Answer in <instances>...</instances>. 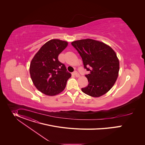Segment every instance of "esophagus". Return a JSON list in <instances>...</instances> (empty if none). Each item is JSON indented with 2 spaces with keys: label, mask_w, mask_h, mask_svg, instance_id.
I'll use <instances>...</instances> for the list:
<instances>
[{
  "label": "esophagus",
  "mask_w": 145,
  "mask_h": 145,
  "mask_svg": "<svg viewBox=\"0 0 145 145\" xmlns=\"http://www.w3.org/2000/svg\"><path fill=\"white\" fill-rule=\"evenodd\" d=\"M73 74H74V75H75L76 77H77V78H79V77H80V75H79V74L77 72V71H74V72H73Z\"/></svg>",
  "instance_id": "obj_1"
}]
</instances>
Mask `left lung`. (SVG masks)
Masks as SVG:
<instances>
[{
	"mask_svg": "<svg viewBox=\"0 0 145 145\" xmlns=\"http://www.w3.org/2000/svg\"><path fill=\"white\" fill-rule=\"evenodd\" d=\"M89 73L85 75L88 85L82 88L85 94L99 97L113 87L118 76L120 61L115 51L103 42L84 39L72 42ZM88 66H90V69Z\"/></svg>",
	"mask_w": 145,
	"mask_h": 145,
	"instance_id": "8db88e82",
	"label": "left lung"
}]
</instances>
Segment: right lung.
<instances>
[{"label":"right lung","instance_id":"1","mask_svg":"<svg viewBox=\"0 0 145 145\" xmlns=\"http://www.w3.org/2000/svg\"><path fill=\"white\" fill-rule=\"evenodd\" d=\"M67 45L65 41L51 40L42 46L31 60L29 73L32 82L45 95L54 96L61 93L71 76L58 60L59 55Z\"/></svg>","mask_w":145,"mask_h":145}]
</instances>
